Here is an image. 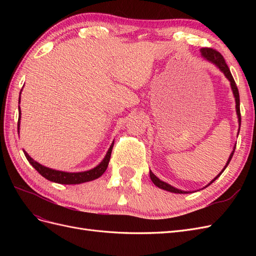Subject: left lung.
Returning <instances> with one entry per match:
<instances>
[{
  "label": "left lung",
  "instance_id": "left-lung-1",
  "mask_svg": "<svg viewBox=\"0 0 256 256\" xmlns=\"http://www.w3.org/2000/svg\"><path fill=\"white\" fill-rule=\"evenodd\" d=\"M200 52H202V56H203L206 60H208L209 62H212V63H214V64H216V66H218V67L220 68V70H221L224 74H226V78L230 80V86H232V90H233L234 96H235V100H236V111H237L238 122H239V126H240V124H242V115H240L239 92H238L237 85H236V83H235V80H234V78H233V76H232V74H230V68H228V66L226 63V60H224V58L222 56V54H221L219 51H216V50L214 49V48H202V49H200ZM234 152H235V148H234L233 152L230 154V158H228V162H226V166H224V168L222 170V172H220V174H219L218 176H216L212 182H214L216 180V178H218V177L223 173L224 170L226 168V166H228L232 157H233ZM150 180H152V182H154V184H156L157 187L160 188V189H164V190H166V191H170V192H174V193H188V192H184V191H182V190H178V189L172 187V186H170L168 184L160 180L157 176H154V175L152 174V171H150ZM212 182H210V184H212Z\"/></svg>",
  "mask_w": 256,
  "mask_h": 256
}]
</instances>
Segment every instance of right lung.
Listing matches in <instances>:
<instances>
[{
  "mask_svg": "<svg viewBox=\"0 0 256 256\" xmlns=\"http://www.w3.org/2000/svg\"><path fill=\"white\" fill-rule=\"evenodd\" d=\"M19 102H20V97H19ZM20 106H19V120H18V132H19V127H20ZM114 142L110 146L109 150H108L104 159L102 161V164L94 168L92 170H90V171L86 172H80V173H67V172H62V171H56V170H52L49 168H46L42 164H38V162L34 161L32 158H30L26 152H24L26 157L28 161L30 164L34 166L36 171L40 173L42 176L44 178H47L50 182H54L58 184H82V182H86L97 180L98 177L102 176L104 171L108 168V164H109L110 157H111V152L113 148Z\"/></svg>",
  "mask_w": 256,
  "mask_h": 256,
  "instance_id": "obj_1",
  "label": "right lung"
}]
</instances>
